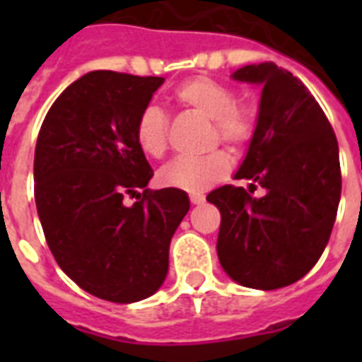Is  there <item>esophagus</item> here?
<instances>
[{"instance_id": "esophagus-1", "label": "esophagus", "mask_w": 362, "mask_h": 362, "mask_svg": "<svg viewBox=\"0 0 362 362\" xmlns=\"http://www.w3.org/2000/svg\"><path fill=\"white\" fill-rule=\"evenodd\" d=\"M189 201H192V204H203L204 195H192V197H189Z\"/></svg>"}]
</instances>
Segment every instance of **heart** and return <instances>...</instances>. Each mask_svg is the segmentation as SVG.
<instances>
[{
    "mask_svg": "<svg viewBox=\"0 0 362 362\" xmlns=\"http://www.w3.org/2000/svg\"><path fill=\"white\" fill-rule=\"evenodd\" d=\"M175 99L182 107L210 118L212 142L221 141L233 150L250 142L255 129V112L247 103L235 99V90L226 82L210 76H193L175 90ZM167 115L156 105H148L135 124L136 144L150 158H161L167 152ZM231 170V158L223 150L203 158H180L159 170V182L180 192L204 193L216 182L223 180Z\"/></svg>",
    "mask_w": 362,
    "mask_h": 362,
    "instance_id": "b5f03b06",
    "label": "heart"
}]
</instances>
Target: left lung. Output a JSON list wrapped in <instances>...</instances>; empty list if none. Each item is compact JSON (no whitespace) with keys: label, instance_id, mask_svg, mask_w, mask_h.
<instances>
[{"label":"left lung","instance_id":"1","mask_svg":"<svg viewBox=\"0 0 362 362\" xmlns=\"http://www.w3.org/2000/svg\"><path fill=\"white\" fill-rule=\"evenodd\" d=\"M233 78L263 86L259 115L237 180L206 201L220 209L218 259L252 289H280L308 274L337 220L342 175L337 135L308 88L272 62L246 65ZM264 195L253 198L257 186Z\"/></svg>","mask_w":362,"mask_h":362}]
</instances>
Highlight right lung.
I'll use <instances>...</instances> for the list:
<instances>
[{
	"label": "right lung",
	"instance_id": "right-lung-1",
	"mask_svg": "<svg viewBox=\"0 0 362 362\" xmlns=\"http://www.w3.org/2000/svg\"><path fill=\"white\" fill-rule=\"evenodd\" d=\"M163 76L92 71L64 90L35 146V204L56 263L93 297L129 304L158 291L186 192L148 189L153 176L136 118ZM125 197H136L125 205Z\"/></svg>",
	"mask_w": 362,
	"mask_h": 362
}]
</instances>
